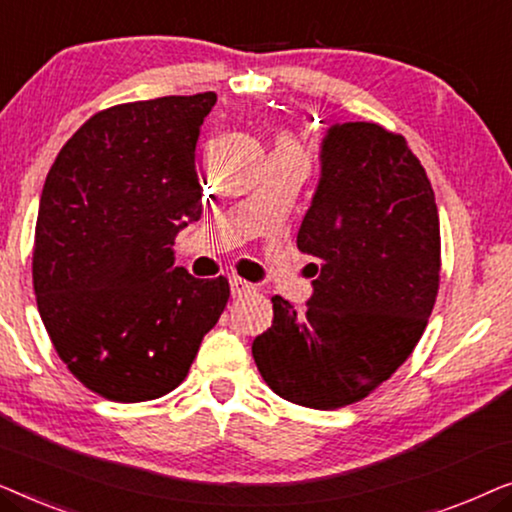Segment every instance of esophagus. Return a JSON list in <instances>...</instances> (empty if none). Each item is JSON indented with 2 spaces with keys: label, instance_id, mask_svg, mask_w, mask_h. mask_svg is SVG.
I'll return each instance as SVG.
<instances>
[{
  "label": "esophagus",
  "instance_id": "esophagus-1",
  "mask_svg": "<svg viewBox=\"0 0 512 512\" xmlns=\"http://www.w3.org/2000/svg\"><path fill=\"white\" fill-rule=\"evenodd\" d=\"M256 286L249 284L247 279L242 277H230V293H233L235 298H242V296H249V293H254Z\"/></svg>",
  "mask_w": 512,
  "mask_h": 512
}]
</instances>
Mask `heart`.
<instances>
[{
	"label": "heart",
	"mask_w": 512,
	"mask_h": 512,
	"mask_svg": "<svg viewBox=\"0 0 512 512\" xmlns=\"http://www.w3.org/2000/svg\"><path fill=\"white\" fill-rule=\"evenodd\" d=\"M277 151H293V153H300L298 146L293 144L289 137H282V139H279V142H277Z\"/></svg>",
	"instance_id": "1"
}]
</instances>
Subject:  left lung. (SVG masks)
<instances>
[{
    "label": "left lung",
    "instance_id": "left-lung-1",
    "mask_svg": "<svg viewBox=\"0 0 512 512\" xmlns=\"http://www.w3.org/2000/svg\"><path fill=\"white\" fill-rule=\"evenodd\" d=\"M298 230L319 261L307 310L272 298L251 354L277 396L333 410L366 398L422 338L440 282L431 181L405 139L377 123H333Z\"/></svg>",
    "mask_w": 512,
    "mask_h": 512
}]
</instances>
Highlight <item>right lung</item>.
<instances>
[{
    "label": "right lung",
    "mask_w": 512,
    "mask_h": 512,
    "mask_svg": "<svg viewBox=\"0 0 512 512\" xmlns=\"http://www.w3.org/2000/svg\"><path fill=\"white\" fill-rule=\"evenodd\" d=\"M214 93L118 104L88 118L48 172L34 235L41 321L67 368L109 401L184 382L228 303L226 277L174 268V237L202 214L195 172Z\"/></svg>",
    "instance_id": "add662e5"
}]
</instances>
